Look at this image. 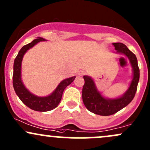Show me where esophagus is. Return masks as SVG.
<instances>
[{
	"instance_id": "esophagus-1",
	"label": "esophagus",
	"mask_w": 150,
	"mask_h": 150,
	"mask_svg": "<svg viewBox=\"0 0 150 150\" xmlns=\"http://www.w3.org/2000/svg\"><path fill=\"white\" fill-rule=\"evenodd\" d=\"M85 74H86V72H85V71H80L79 73V75H80V76H83V75H85Z\"/></svg>"
}]
</instances>
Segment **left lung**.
Instances as JSON below:
<instances>
[{"label":"left lung","instance_id":"8db88e82","mask_svg":"<svg viewBox=\"0 0 150 150\" xmlns=\"http://www.w3.org/2000/svg\"><path fill=\"white\" fill-rule=\"evenodd\" d=\"M113 45L117 52L124 54L129 59L133 68V79L128 90L122 97L115 99H107L103 97L97 91L91 77L87 76H83L85 83L82 89L83 102L88 111L98 115H112L127 107L134 97L139 80V69L135 54L124 43H114Z\"/></svg>","mask_w":150,"mask_h":150}]
</instances>
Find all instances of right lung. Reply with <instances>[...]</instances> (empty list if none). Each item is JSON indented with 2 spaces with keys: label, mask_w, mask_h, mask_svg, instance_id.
I'll list each match as a JSON object with an SVG mask.
<instances>
[{
  "label": "right lung",
  "mask_w": 150,
  "mask_h": 150,
  "mask_svg": "<svg viewBox=\"0 0 150 150\" xmlns=\"http://www.w3.org/2000/svg\"><path fill=\"white\" fill-rule=\"evenodd\" d=\"M45 39L41 37H38L34 39L31 43L25 45L19 51L18 54L13 64V85L16 93L25 105L37 112H48L52 110L59 105V102L62 100V94L64 89L69 86L71 82H73L76 77H71L62 81L56 88L55 91L49 96L46 97H39L30 93L25 88L21 79V62L23 55L28 49L39 41H44Z\"/></svg>",
  "instance_id": "1"
}]
</instances>
